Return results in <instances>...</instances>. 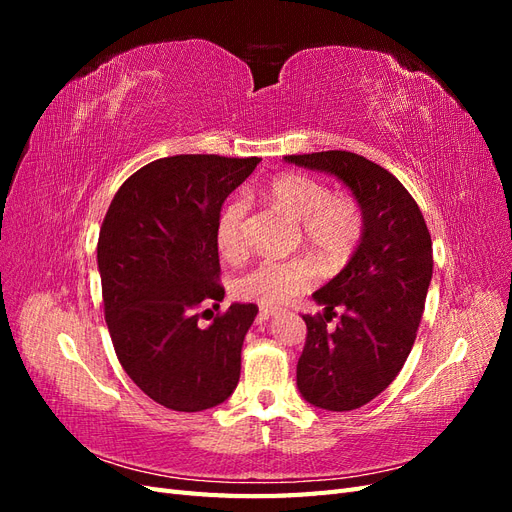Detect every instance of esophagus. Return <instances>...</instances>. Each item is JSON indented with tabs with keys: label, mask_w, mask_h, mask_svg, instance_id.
Wrapping results in <instances>:
<instances>
[{
	"label": "esophagus",
	"mask_w": 512,
	"mask_h": 512,
	"mask_svg": "<svg viewBox=\"0 0 512 512\" xmlns=\"http://www.w3.org/2000/svg\"><path fill=\"white\" fill-rule=\"evenodd\" d=\"M275 314H277L275 307H262V309H260V316H262V318H269V316H275Z\"/></svg>",
	"instance_id": "obj_1"
}]
</instances>
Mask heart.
I'll return each instance as SVG.
<instances>
[{
    "label": "heart",
    "instance_id": "obj_1",
    "mask_svg": "<svg viewBox=\"0 0 512 512\" xmlns=\"http://www.w3.org/2000/svg\"><path fill=\"white\" fill-rule=\"evenodd\" d=\"M273 205L301 222L303 241L327 262L346 260L363 235V213L359 203L346 194H331L320 179L286 173L269 183ZM247 203L235 198L224 207L218 220V247L224 258L237 260L245 252L243 220ZM316 265L299 256L290 260H260L252 269L237 275L230 284L241 301L275 307L290 301L316 284Z\"/></svg>",
    "mask_w": 512,
    "mask_h": 512
}]
</instances>
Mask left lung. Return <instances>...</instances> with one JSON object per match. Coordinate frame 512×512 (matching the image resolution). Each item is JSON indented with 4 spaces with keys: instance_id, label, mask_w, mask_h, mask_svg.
I'll list each match as a JSON object with an SVG mask.
<instances>
[{
    "instance_id": "1",
    "label": "left lung",
    "mask_w": 512,
    "mask_h": 512,
    "mask_svg": "<svg viewBox=\"0 0 512 512\" xmlns=\"http://www.w3.org/2000/svg\"><path fill=\"white\" fill-rule=\"evenodd\" d=\"M286 162L342 181L363 213L359 245L312 297L324 316H303L305 348L297 386L309 404L346 412L369 404L404 367L433 273L431 237L410 192L389 170L350 151L284 156ZM344 306L338 327L326 322Z\"/></svg>"
}]
</instances>
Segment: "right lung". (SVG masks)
Here are the masks:
<instances>
[{"mask_svg":"<svg viewBox=\"0 0 512 512\" xmlns=\"http://www.w3.org/2000/svg\"><path fill=\"white\" fill-rule=\"evenodd\" d=\"M258 162L200 153L156 160L123 181L104 215L106 327L126 374L168 410H207L237 389L258 307L232 303L209 327H200L196 309L209 301L218 309L224 299L220 211Z\"/></svg>","mask_w":512,"mask_h":512,"instance_id":"obj_1","label":"right lung"}]
</instances>
